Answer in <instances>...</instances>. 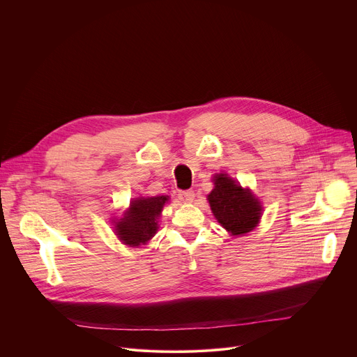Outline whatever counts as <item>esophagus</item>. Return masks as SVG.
I'll return each instance as SVG.
<instances>
[{
    "label": "esophagus",
    "mask_w": 357,
    "mask_h": 357,
    "mask_svg": "<svg viewBox=\"0 0 357 357\" xmlns=\"http://www.w3.org/2000/svg\"><path fill=\"white\" fill-rule=\"evenodd\" d=\"M179 199H182L183 202H192L195 199V192L190 189L179 192Z\"/></svg>",
    "instance_id": "esophagus-1"
}]
</instances>
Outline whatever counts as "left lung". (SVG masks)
Masks as SVG:
<instances>
[{
  "instance_id": "1",
  "label": "left lung",
  "mask_w": 357,
  "mask_h": 357,
  "mask_svg": "<svg viewBox=\"0 0 357 357\" xmlns=\"http://www.w3.org/2000/svg\"><path fill=\"white\" fill-rule=\"evenodd\" d=\"M208 200L218 222L233 236L248 233L261 218L260 202L226 174L215 178V189Z\"/></svg>"
}]
</instances>
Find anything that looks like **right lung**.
<instances>
[{
    "mask_svg": "<svg viewBox=\"0 0 357 357\" xmlns=\"http://www.w3.org/2000/svg\"><path fill=\"white\" fill-rule=\"evenodd\" d=\"M167 200V196L132 200L126 216L116 223L117 236L132 247L151 240L158 230V218Z\"/></svg>",
    "mask_w": 357,
    "mask_h": 357,
    "instance_id": "add662e5",
    "label": "right lung"
}]
</instances>
